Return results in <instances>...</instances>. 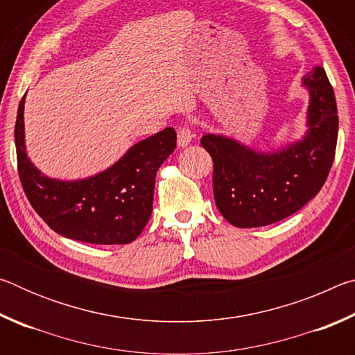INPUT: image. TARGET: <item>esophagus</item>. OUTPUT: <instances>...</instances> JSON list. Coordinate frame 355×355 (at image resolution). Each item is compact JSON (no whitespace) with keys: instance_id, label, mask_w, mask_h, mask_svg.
Wrapping results in <instances>:
<instances>
[{"instance_id":"1","label":"esophagus","mask_w":355,"mask_h":355,"mask_svg":"<svg viewBox=\"0 0 355 355\" xmlns=\"http://www.w3.org/2000/svg\"><path fill=\"white\" fill-rule=\"evenodd\" d=\"M192 139V133L188 127H182L177 131V144L178 147H188Z\"/></svg>"}]
</instances>
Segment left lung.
I'll return each instance as SVG.
<instances>
[{"label": "left lung", "instance_id": "obj_1", "mask_svg": "<svg viewBox=\"0 0 355 355\" xmlns=\"http://www.w3.org/2000/svg\"><path fill=\"white\" fill-rule=\"evenodd\" d=\"M302 86L310 95L307 131L285 147L260 152L224 135L202 136L214 164L216 207L232 225L252 228L285 219L326 182L338 137L335 94L322 67L304 75Z\"/></svg>", "mask_w": 355, "mask_h": 355}]
</instances>
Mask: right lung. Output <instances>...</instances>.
I'll use <instances>...</instances> for the list:
<instances>
[{"label":"right lung","mask_w":355,"mask_h":355,"mask_svg":"<svg viewBox=\"0 0 355 355\" xmlns=\"http://www.w3.org/2000/svg\"><path fill=\"white\" fill-rule=\"evenodd\" d=\"M25 97L17 111V163L35 213L51 230L75 241L106 245L135 241L152 214L155 177L177 146L175 130L164 128L139 141L111 167L92 177L50 178L26 153Z\"/></svg>","instance_id":"add662e5"}]
</instances>
